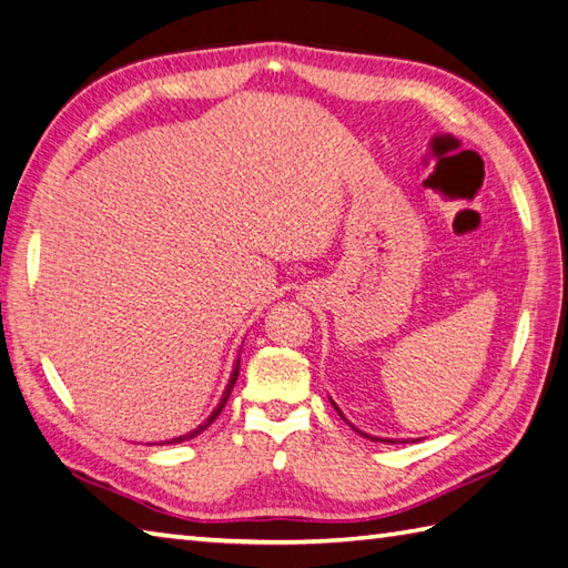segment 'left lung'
Instances as JSON below:
<instances>
[{
	"label": "left lung",
	"instance_id": "8db88e82",
	"mask_svg": "<svg viewBox=\"0 0 568 568\" xmlns=\"http://www.w3.org/2000/svg\"><path fill=\"white\" fill-rule=\"evenodd\" d=\"M332 404H334V402H332ZM334 408L338 412V406H336V404H334ZM338 414H341V412H338ZM341 418H344V414H341ZM363 435H365V433H363ZM365 438H371V440H382V438H373V435H365Z\"/></svg>",
	"mask_w": 568,
	"mask_h": 568
}]
</instances>
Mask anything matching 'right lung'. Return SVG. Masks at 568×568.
<instances>
[{
  "label": "right lung",
  "instance_id": "right-lung-1",
  "mask_svg": "<svg viewBox=\"0 0 568 568\" xmlns=\"http://www.w3.org/2000/svg\"><path fill=\"white\" fill-rule=\"evenodd\" d=\"M236 377H240V361H236V365H234V371H232V377H230V382H227V389H224V394H222V399H220V404H217V408L213 414H210V418L205 420V424H201L197 426L195 430H191V433H186V435H179V438H174V440H166V443H181V440H191V438H195L197 433H203L210 424H213V420L220 416V412L224 408V404H227V399H230V394H232V387H234V382H236ZM162 445V443H160Z\"/></svg>",
  "mask_w": 568,
  "mask_h": 568
}]
</instances>
